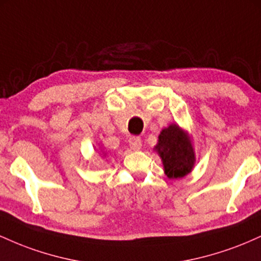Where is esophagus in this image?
Returning <instances> with one entry per match:
<instances>
[{
  "mask_svg": "<svg viewBox=\"0 0 261 261\" xmlns=\"http://www.w3.org/2000/svg\"><path fill=\"white\" fill-rule=\"evenodd\" d=\"M128 145H130V148L134 149V151H139L142 147V142H141L139 137H131L128 140Z\"/></svg>",
  "mask_w": 261,
  "mask_h": 261,
  "instance_id": "1",
  "label": "esophagus"
}]
</instances>
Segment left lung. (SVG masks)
<instances>
[{
	"label": "left lung",
	"instance_id": "8db88e82",
	"mask_svg": "<svg viewBox=\"0 0 261 261\" xmlns=\"http://www.w3.org/2000/svg\"><path fill=\"white\" fill-rule=\"evenodd\" d=\"M163 162L164 173L169 179L182 178L195 164V152L187 131L176 124L163 128L154 147Z\"/></svg>",
	"mask_w": 261,
	"mask_h": 261
}]
</instances>
